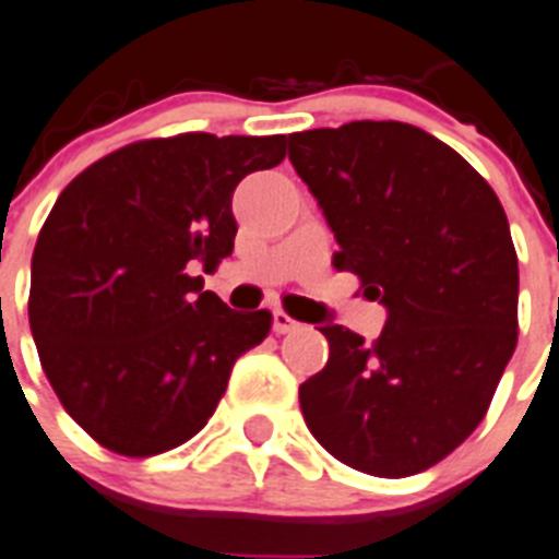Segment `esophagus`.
Here are the masks:
<instances>
[{"mask_svg": "<svg viewBox=\"0 0 559 559\" xmlns=\"http://www.w3.org/2000/svg\"><path fill=\"white\" fill-rule=\"evenodd\" d=\"M272 330L278 332V335H289V332L301 330V323L295 321L289 312H284V309H275V312H272Z\"/></svg>", "mask_w": 559, "mask_h": 559, "instance_id": "1", "label": "esophagus"}]
</instances>
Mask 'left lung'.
<instances>
[{
	"label": "left lung",
	"mask_w": 559,
	"mask_h": 559,
	"mask_svg": "<svg viewBox=\"0 0 559 559\" xmlns=\"http://www.w3.org/2000/svg\"><path fill=\"white\" fill-rule=\"evenodd\" d=\"M289 162L321 204L367 298L389 309L367 344L321 326L330 360L301 383L309 431L374 477L440 463L477 429L518 346V252L489 181L403 121L289 135Z\"/></svg>",
	"instance_id": "obj_1"
}]
</instances>
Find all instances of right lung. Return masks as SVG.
I'll list each match as a JSON object with an SVG mask.
<instances>
[{"label": "right lung", "instance_id": "add662e5", "mask_svg": "<svg viewBox=\"0 0 559 559\" xmlns=\"http://www.w3.org/2000/svg\"><path fill=\"white\" fill-rule=\"evenodd\" d=\"M287 135L178 133L93 162L62 190L31 266L27 318L56 397L98 447L153 457L199 435L233 364L270 335L204 289L233 252V192Z\"/></svg>", "mask_w": 559, "mask_h": 559}]
</instances>
